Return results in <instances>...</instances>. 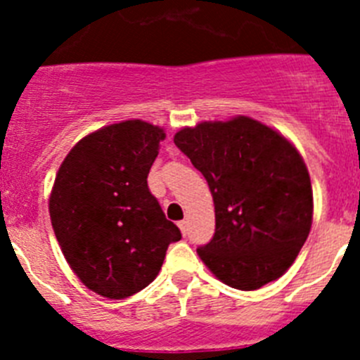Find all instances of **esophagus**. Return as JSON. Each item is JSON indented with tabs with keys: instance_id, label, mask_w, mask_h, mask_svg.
<instances>
[{
	"instance_id": "obj_1",
	"label": "esophagus",
	"mask_w": 360,
	"mask_h": 360,
	"mask_svg": "<svg viewBox=\"0 0 360 360\" xmlns=\"http://www.w3.org/2000/svg\"><path fill=\"white\" fill-rule=\"evenodd\" d=\"M178 227H180V231H182L184 236H187V231H189V229H187V221H186V219H182V221H178Z\"/></svg>"
}]
</instances>
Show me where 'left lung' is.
<instances>
[{
	"label": "left lung",
	"instance_id": "obj_1",
	"mask_svg": "<svg viewBox=\"0 0 360 360\" xmlns=\"http://www.w3.org/2000/svg\"><path fill=\"white\" fill-rule=\"evenodd\" d=\"M174 144L214 200V236L198 247L212 274L256 290L287 272L311 227L310 176L294 146L247 117L184 128Z\"/></svg>",
	"mask_w": 360,
	"mask_h": 360
}]
</instances>
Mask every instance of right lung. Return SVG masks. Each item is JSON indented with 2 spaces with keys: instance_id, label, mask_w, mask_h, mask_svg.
<instances>
[{
  "instance_id": "right-lung-1",
  "label": "right lung",
  "mask_w": 360,
  "mask_h": 360,
  "mask_svg": "<svg viewBox=\"0 0 360 360\" xmlns=\"http://www.w3.org/2000/svg\"><path fill=\"white\" fill-rule=\"evenodd\" d=\"M164 139L142 120L111 124L73 146L56 176L50 218L57 241L77 278L104 297L148 287L167 247L182 238L148 186Z\"/></svg>"
}]
</instances>
